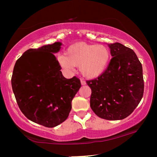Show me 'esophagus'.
I'll return each mask as SVG.
<instances>
[{"label": "esophagus", "mask_w": 157, "mask_h": 157, "mask_svg": "<svg viewBox=\"0 0 157 157\" xmlns=\"http://www.w3.org/2000/svg\"><path fill=\"white\" fill-rule=\"evenodd\" d=\"M81 85H86V81L84 80H83V79H81Z\"/></svg>", "instance_id": "esophagus-1"}]
</instances>
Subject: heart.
<instances>
[{"instance_id":"obj_1","label":"heart","mask_w":157,"mask_h":157,"mask_svg":"<svg viewBox=\"0 0 157 157\" xmlns=\"http://www.w3.org/2000/svg\"><path fill=\"white\" fill-rule=\"evenodd\" d=\"M110 59V51L106 46L77 43L68 47L66 56H59L58 61L66 71H71L74 66H79L83 76L94 78L104 72Z\"/></svg>"}]
</instances>
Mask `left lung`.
Returning <instances> with one entry per match:
<instances>
[{
	"label": "left lung",
	"instance_id": "8db88e82",
	"mask_svg": "<svg viewBox=\"0 0 157 157\" xmlns=\"http://www.w3.org/2000/svg\"><path fill=\"white\" fill-rule=\"evenodd\" d=\"M111 59L103 74L86 81L91 89L90 106L101 119L121 120L132 113L143 97V71L134 51L119 43L109 44Z\"/></svg>",
	"mask_w": 157,
	"mask_h": 157
}]
</instances>
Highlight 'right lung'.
Returning a JSON list of instances; mask_svg holds the SVG:
<instances>
[{
    "label": "right lung",
    "mask_w": 157,
    "mask_h": 157,
    "mask_svg": "<svg viewBox=\"0 0 157 157\" xmlns=\"http://www.w3.org/2000/svg\"><path fill=\"white\" fill-rule=\"evenodd\" d=\"M61 43L30 48L17 60L12 89L21 112L36 124L55 127L67 119L72 99L81 88L76 76L67 79L53 53Z\"/></svg>",
    "instance_id": "obj_1"
}]
</instances>
